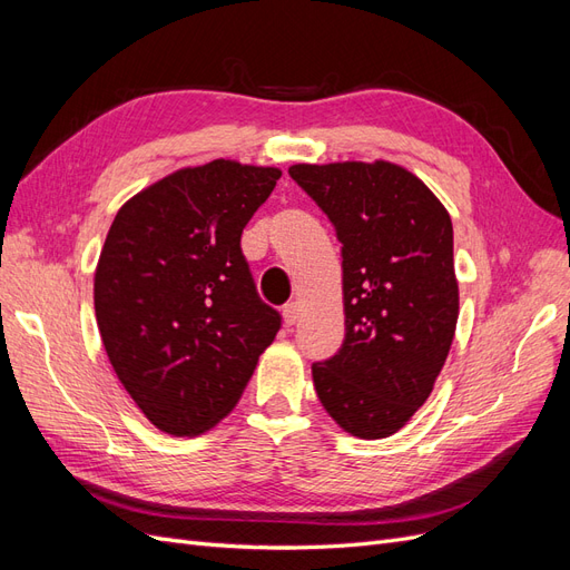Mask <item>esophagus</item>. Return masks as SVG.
I'll return each instance as SVG.
<instances>
[{
    "mask_svg": "<svg viewBox=\"0 0 570 570\" xmlns=\"http://www.w3.org/2000/svg\"><path fill=\"white\" fill-rule=\"evenodd\" d=\"M283 318H285V325H287V327L295 325L297 318H299V304H297V302H289V304L283 308Z\"/></svg>",
    "mask_w": 570,
    "mask_h": 570,
    "instance_id": "esophagus-1",
    "label": "esophagus"
}]
</instances>
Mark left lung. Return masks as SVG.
<instances>
[{
	"instance_id": "obj_1",
	"label": "left lung",
	"mask_w": 570,
	"mask_h": 570,
	"mask_svg": "<svg viewBox=\"0 0 570 570\" xmlns=\"http://www.w3.org/2000/svg\"><path fill=\"white\" fill-rule=\"evenodd\" d=\"M289 176L342 243L344 342L312 366L316 394L350 435L390 438L425 404L454 340L452 218L390 161L295 164Z\"/></svg>"
}]
</instances>
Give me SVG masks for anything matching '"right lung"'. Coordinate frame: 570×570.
I'll list each match as a JSON object with an SVG mask.
<instances>
[{
	"instance_id": "obj_1",
	"label": "right lung",
	"mask_w": 570,
	"mask_h": 570,
	"mask_svg": "<svg viewBox=\"0 0 570 570\" xmlns=\"http://www.w3.org/2000/svg\"><path fill=\"white\" fill-rule=\"evenodd\" d=\"M281 168L216 159L120 206L95 271V314L120 385L176 438L202 435L243 396L281 331L239 237Z\"/></svg>"
}]
</instances>
